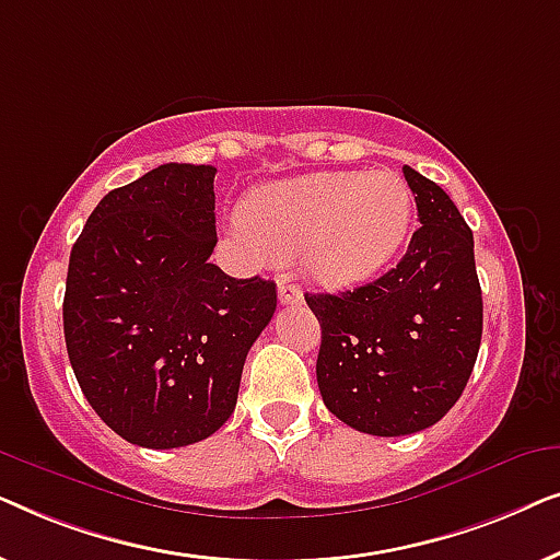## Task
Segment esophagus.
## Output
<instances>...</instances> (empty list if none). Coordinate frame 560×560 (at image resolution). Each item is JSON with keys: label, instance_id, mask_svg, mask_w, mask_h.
<instances>
[{"label": "esophagus", "instance_id": "34e87169", "mask_svg": "<svg viewBox=\"0 0 560 560\" xmlns=\"http://www.w3.org/2000/svg\"><path fill=\"white\" fill-rule=\"evenodd\" d=\"M278 298L282 305H298V303H303V290H301V285H295V282H290L288 278H280Z\"/></svg>", "mask_w": 560, "mask_h": 560}]
</instances>
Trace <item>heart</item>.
<instances>
[{
  "mask_svg": "<svg viewBox=\"0 0 560 560\" xmlns=\"http://www.w3.org/2000/svg\"><path fill=\"white\" fill-rule=\"evenodd\" d=\"M242 229L272 255H298L308 278L351 288L400 255L412 224V190L393 171L311 173L249 194Z\"/></svg>",
  "mask_w": 560,
  "mask_h": 560,
  "instance_id": "1",
  "label": "heart"
}]
</instances>
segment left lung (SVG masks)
Segmentation results:
<instances>
[{"label":"left lung","instance_id":"left-lung-1","mask_svg":"<svg viewBox=\"0 0 560 560\" xmlns=\"http://www.w3.org/2000/svg\"><path fill=\"white\" fill-rule=\"evenodd\" d=\"M420 226L397 267L341 295L305 293L320 324L318 389L341 423L408 435L462 397L481 343L474 234L446 190L402 167Z\"/></svg>","mask_w":560,"mask_h":560}]
</instances>
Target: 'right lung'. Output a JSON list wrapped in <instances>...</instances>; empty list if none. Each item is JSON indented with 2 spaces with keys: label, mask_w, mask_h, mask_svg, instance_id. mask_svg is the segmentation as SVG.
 <instances>
[{
  "label": "right lung",
  "mask_w": 560,
  "mask_h": 560,
  "mask_svg": "<svg viewBox=\"0 0 560 560\" xmlns=\"http://www.w3.org/2000/svg\"><path fill=\"white\" fill-rule=\"evenodd\" d=\"M211 165L165 163L106 194L71 249L63 334L96 416L144 448L217 433L270 324L272 280H236L217 247Z\"/></svg>",
  "instance_id": "1"
}]
</instances>
